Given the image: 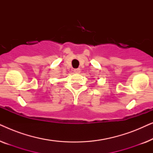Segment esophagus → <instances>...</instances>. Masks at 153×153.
Segmentation results:
<instances>
[{
    "label": "esophagus",
    "instance_id": "34e87169",
    "mask_svg": "<svg viewBox=\"0 0 153 153\" xmlns=\"http://www.w3.org/2000/svg\"><path fill=\"white\" fill-rule=\"evenodd\" d=\"M74 73H76V74H79V73L81 72V70H80V69H79V68L74 69Z\"/></svg>",
    "mask_w": 153,
    "mask_h": 153
}]
</instances>
